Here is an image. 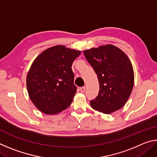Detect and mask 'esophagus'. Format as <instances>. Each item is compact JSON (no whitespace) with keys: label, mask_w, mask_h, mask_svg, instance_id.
Wrapping results in <instances>:
<instances>
[{"label":"esophagus","mask_w":157,"mask_h":157,"mask_svg":"<svg viewBox=\"0 0 157 157\" xmlns=\"http://www.w3.org/2000/svg\"><path fill=\"white\" fill-rule=\"evenodd\" d=\"M80 91L82 92V93H84V91H85V86H82V87H80Z\"/></svg>","instance_id":"1"}]
</instances>
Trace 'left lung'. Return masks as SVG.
I'll return each instance as SVG.
<instances>
[{
    "mask_svg": "<svg viewBox=\"0 0 157 157\" xmlns=\"http://www.w3.org/2000/svg\"><path fill=\"white\" fill-rule=\"evenodd\" d=\"M86 59L96 73L99 94L90 102L95 111L110 114L126 104L134 84L131 61L123 50L107 44L83 51Z\"/></svg>",
    "mask_w": 157,
    "mask_h": 157,
    "instance_id": "1",
    "label": "left lung"
}]
</instances>
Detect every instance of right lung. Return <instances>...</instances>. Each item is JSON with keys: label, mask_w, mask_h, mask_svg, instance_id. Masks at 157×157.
Masks as SVG:
<instances>
[{"label": "right lung", "mask_w": 157, "mask_h": 157, "mask_svg": "<svg viewBox=\"0 0 157 157\" xmlns=\"http://www.w3.org/2000/svg\"><path fill=\"white\" fill-rule=\"evenodd\" d=\"M80 54V50L57 45L44 50L34 60L26 85L32 102L42 113L55 115L71 105L77 91L71 66Z\"/></svg>", "instance_id": "right-lung-1"}]
</instances>
